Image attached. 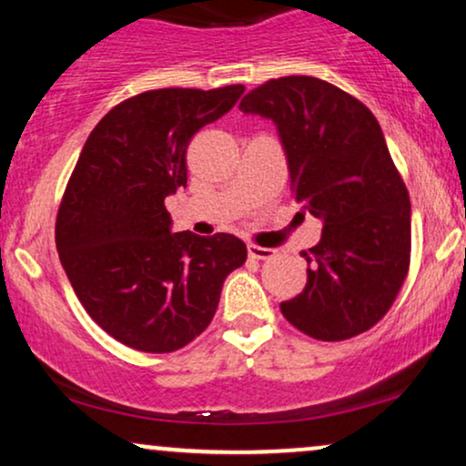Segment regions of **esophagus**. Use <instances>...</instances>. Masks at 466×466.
<instances>
[{
  "label": "esophagus",
  "mask_w": 466,
  "mask_h": 466,
  "mask_svg": "<svg viewBox=\"0 0 466 466\" xmlns=\"http://www.w3.org/2000/svg\"><path fill=\"white\" fill-rule=\"evenodd\" d=\"M248 254L256 260H267L276 254L271 248H260V245H248Z\"/></svg>",
  "instance_id": "esophagus-1"
}]
</instances>
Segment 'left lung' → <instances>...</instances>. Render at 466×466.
I'll return each instance as SVG.
<instances>
[{"label": "left lung", "instance_id": "obj_1", "mask_svg": "<svg viewBox=\"0 0 466 466\" xmlns=\"http://www.w3.org/2000/svg\"><path fill=\"white\" fill-rule=\"evenodd\" d=\"M238 109L276 122L296 201L324 223L302 254L307 287L282 315L322 341L372 329L397 300L411 249L410 195L377 117L315 76L267 80Z\"/></svg>", "mask_w": 466, "mask_h": 466}]
</instances>
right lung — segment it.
<instances>
[{"label": "right lung", "instance_id": "right-lung-1", "mask_svg": "<svg viewBox=\"0 0 466 466\" xmlns=\"http://www.w3.org/2000/svg\"><path fill=\"white\" fill-rule=\"evenodd\" d=\"M243 85L151 89L89 133L56 215L74 293L105 333L142 352L190 344L215 318L226 278L248 258L232 234L170 232L164 199L186 188V148L228 114Z\"/></svg>", "mask_w": 466, "mask_h": 466}]
</instances>
